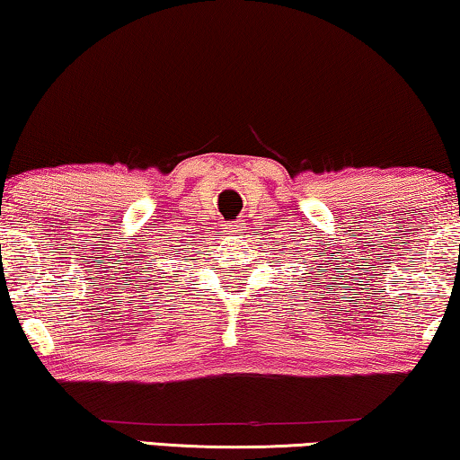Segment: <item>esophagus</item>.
Returning <instances> with one entry per match:
<instances>
[{"mask_svg": "<svg viewBox=\"0 0 460 460\" xmlns=\"http://www.w3.org/2000/svg\"><path fill=\"white\" fill-rule=\"evenodd\" d=\"M229 229H231V233H235V235H237V233H243L242 223H233V225H229Z\"/></svg>", "mask_w": 460, "mask_h": 460, "instance_id": "esophagus-1", "label": "esophagus"}]
</instances>
